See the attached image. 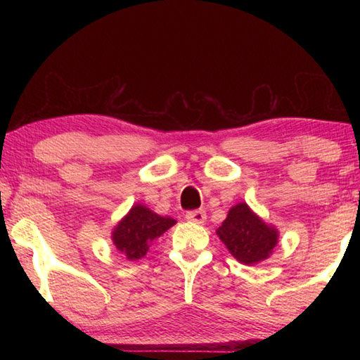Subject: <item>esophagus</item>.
I'll return each instance as SVG.
<instances>
[{
    "instance_id": "34e87169",
    "label": "esophagus",
    "mask_w": 360,
    "mask_h": 360,
    "mask_svg": "<svg viewBox=\"0 0 360 360\" xmlns=\"http://www.w3.org/2000/svg\"><path fill=\"white\" fill-rule=\"evenodd\" d=\"M186 219L195 224H203L206 221V212L203 210H195V211H187Z\"/></svg>"
}]
</instances>
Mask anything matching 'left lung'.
Wrapping results in <instances>:
<instances>
[{"mask_svg":"<svg viewBox=\"0 0 360 360\" xmlns=\"http://www.w3.org/2000/svg\"><path fill=\"white\" fill-rule=\"evenodd\" d=\"M230 254L245 265L257 264L270 257L278 243V231L257 217L246 203H238L217 229Z\"/></svg>","mask_w":360,"mask_h":360,"instance_id":"8db88e82","label":"left lung"}]
</instances>
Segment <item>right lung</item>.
I'll list each match as a JSON object with an SVG mask.
<instances>
[{"label":"right lung","instance_id":"right-lung-1","mask_svg":"<svg viewBox=\"0 0 360 360\" xmlns=\"http://www.w3.org/2000/svg\"><path fill=\"white\" fill-rule=\"evenodd\" d=\"M176 224L172 217L158 216L143 205L130 210L112 231V241L127 259L136 260L146 255L149 245Z\"/></svg>","mask_w":360,"mask_h":360}]
</instances>
